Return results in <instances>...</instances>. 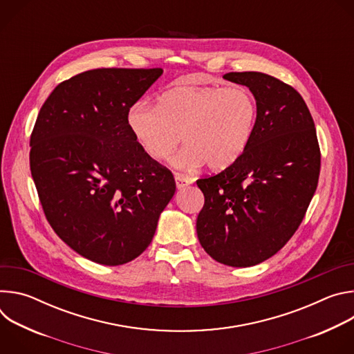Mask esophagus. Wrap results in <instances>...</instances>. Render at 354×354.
<instances>
[{
    "label": "esophagus",
    "instance_id": "obj_1",
    "mask_svg": "<svg viewBox=\"0 0 354 354\" xmlns=\"http://www.w3.org/2000/svg\"><path fill=\"white\" fill-rule=\"evenodd\" d=\"M175 180H176V187L178 189H183V187L189 186L190 183H193V179L183 175V174H175Z\"/></svg>",
    "mask_w": 354,
    "mask_h": 354
}]
</instances>
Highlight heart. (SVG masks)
I'll return each instance as SVG.
<instances>
[{
	"label": "heart",
	"instance_id": "1",
	"mask_svg": "<svg viewBox=\"0 0 354 354\" xmlns=\"http://www.w3.org/2000/svg\"><path fill=\"white\" fill-rule=\"evenodd\" d=\"M258 118L257 97L243 85L183 88L165 93L158 106L138 100L127 113L134 140L156 161L172 160L182 169L206 162L212 171L231 167L243 154Z\"/></svg>",
	"mask_w": 354,
	"mask_h": 354
}]
</instances>
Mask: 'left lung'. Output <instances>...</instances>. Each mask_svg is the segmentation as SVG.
<instances>
[{"label":"left lung","instance_id":"1","mask_svg":"<svg viewBox=\"0 0 354 354\" xmlns=\"http://www.w3.org/2000/svg\"><path fill=\"white\" fill-rule=\"evenodd\" d=\"M224 78L252 91L258 118L238 161L197 179L205 206L196 231L214 261L248 268L277 254L299 227L318 186L321 149L310 109L291 85L257 71Z\"/></svg>","mask_w":354,"mask_h":354}]
</instances>
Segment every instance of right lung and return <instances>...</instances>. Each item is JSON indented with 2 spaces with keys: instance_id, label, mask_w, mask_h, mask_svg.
<instances>
[{
  "instance_id": "add662e5",
  "label": "right lung",
  "mask_w": 354,
  "mask_h": 354,
  "mask_svg": "<svg viewBox=\"0 0 354 354\" xmlns=\"http://www.w3.org/2000/svg\"><path fill=\"white\" fill-rule=\"evenodd\" d=\"M162 68H95L60 82L30 134V174L44 216L81 257L106 266L136 259L175 194L172 172L140 148L131 105Z\"/></svg>"
}]
</instances>
